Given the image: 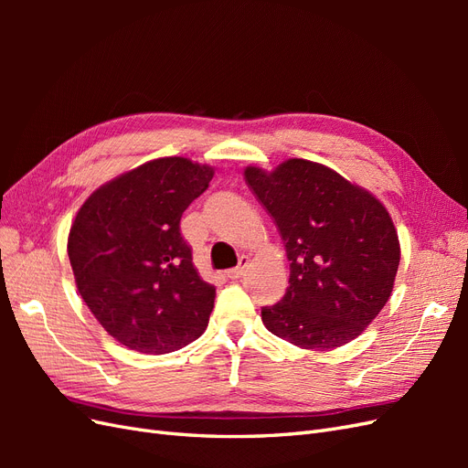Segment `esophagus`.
<instances>
[{
  "instance_id": "obj_1",
  "label": "esophagus",
  "mask_w": 468,
  "mask_h": 468,
  "mask_svg": "<svg viewBox=\"0 0 468 468\" xmlns=\"http://www.w3.org/2000/svg\"><path fill=\"white\" fill-rule=\"evenodd\" d=\"M248 265H250V258H248V256H242V258H239V263H238V267L230 269V271L226 273V275H229L230 279H239V277L244 275V271H246V267H248Z\"/></svg>"
}]
</instances>
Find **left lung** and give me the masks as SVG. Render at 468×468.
I'll use <instances>...</instances> for the list:
<instances>
[{"label":"left lung","instance_id":"1","mask_svg":"<svg viewBox=\"0 0 468 468\" xmlns=\"http://www.w3.org/2000/svg\"><path fill=\"white\" fill-rule=\"evenodd\" d=\"M251 191L285 242V296L261 308L265 328L285 342L330 351L365 332L387 304L400 239L387 207L332 167L289 158L271 172L248 165Z\"/></svg>","mask_w":468,"mask_h":468}]
</instances>
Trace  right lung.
I'll return each instance as SVG.
<instances>
[{
    "mask_svg": "<svg viewBox=\"0 0 468 468\" xmlns=\"http://www.w3.org/2000/svg\"><path fill=\"white\" fill-rule=\"evenodd\" d=\"M215 167L165 155L97 187L69 226L76 287L124 347L164 356L201 337L217 289L193 265L179 220Z\"/></svg>",
    "mask_w": 468,
    "mask_h": 468,
    "instance_id": "right-lung-1",
    "label": "right lung"
}]
</instances>
